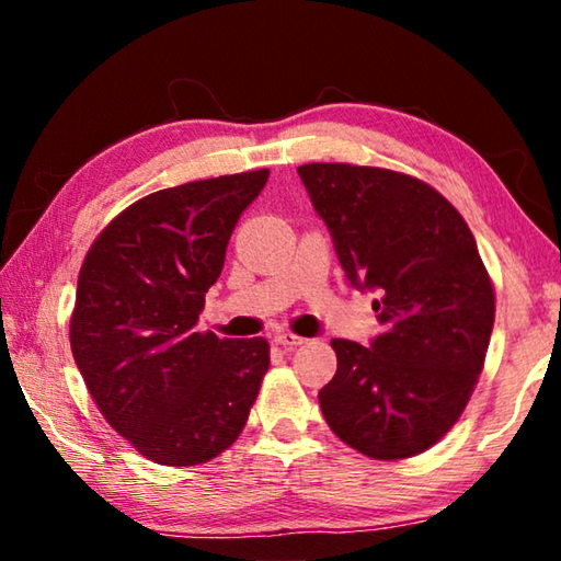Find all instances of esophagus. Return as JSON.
<instances>
[{
	"instance_id": "1",
	"label": "esophagus",
	"mask_w": 561,
	"mask_h": 561,
	"mask_svg": "<svg viewBox=\"0 0 561 561\" xmlns=\"http://www.w3.org/2000/svg\"><path fill=\"white\" fill-rule=\"evenodd\" d=\"M274 344H279L282 348H297L301 344H307V339L289 334V331H279V334H274Z\"/></svg>"
}]
</instances>
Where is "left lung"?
<instances>
[{
    "instance_id": "left-lung-1",
    "label": "left lung",
    "mask_w": 561,
    "mask_h": 561,
    "mask_svg": "<svg viewBox=\"0 0 561 561\" xmlns=\"http://www.w3.org/2000/svg\"><path fill=\"white\" fill-rule=\"evenodd\" d=\"M351 287L376 291L383 331L334 339L319 391L329 428L378 460L411 458L458 421L485 364L495 291L460 213L431 185L383 168L299 165Z\"/></svg>"
}]
</instances>
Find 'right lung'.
<instances>
[{"label":"right lung","instance_id":"add662e5","mask_svg":"<svg viewBox=\"0 0 561 561\" xmlns=\"http://www.w3.org/2000/svg\"><path fill=\"white\" fill-rule=\"evenodd\" d=\"M267 178L250 170L158 190L123 210L83 260L76 366L111 428L160 465L230 448L267 374L264 339L197 331L234 225Z\"/></svg>","mask_w":561,"mask_h":561}]
</instances>
